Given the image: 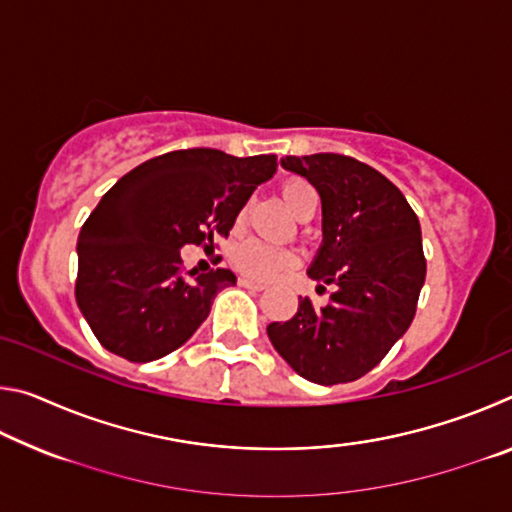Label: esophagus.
<instances>
[{
    "instance_id": "obj_1",
    "label": "esophagus",
    "mask_w": 512,
    "mask_h": 512,
    "mask_svg": "<svg viewBox=\"0 0 512 512\" xmlns=\"http://www.w3.org/2000/svg\"><path fill=\"white\" fill-rule=\"evenodd\" d=\"M239 287H246V289H255V291H264L266 284L264 282H257L253 277H239Z\"/></svg>"
}]
</instances>
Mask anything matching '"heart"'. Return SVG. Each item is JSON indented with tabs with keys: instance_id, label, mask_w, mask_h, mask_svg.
Returning a JSON list of instances; mask_svg holds the SVG:
<instances>
[{
	"instance_id": "obj_1",
	"label": "heart",
	"mask_w": 512,
	"mask_h": 512,
	"mask_svg": "<svg viewBox=\"0 0 512 512\" xmlns=\"http://www.w3.org/2000/svg\"><path fill=\"white\" fill-rule=\"evenodd\" d=\"M282 196L293 212H300L302 205L307 201L318 203L316 189L311 187L307 180L302 178H291L282 187ZM232 262L248 275L257 277V280H273V277L287 271L293 264H296V255L287 248H277L271 244H264V241H246L235 248L232 253Z\"/></svg>"
}]
</instances>
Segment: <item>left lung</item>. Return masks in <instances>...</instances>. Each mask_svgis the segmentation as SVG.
<instances>
[{"mask_svg":"<svg viewBox=\"0 0 512 512\" xmlns=\"http://www.w3.org/2000/svg\"><path fill=\"white\" fill-rule=\"evenodd\" d=\"M282 167L316 187L323 246L309 266L325 307L302 298L296 316L266 327L289 366L314 384H348L386 357L409 329L427 275L420 221L404 194L350 155H287Z\"/></svg>","mask_w":512,"mask_h":512,"instance_id":"obj_1","label":"left lung"}]
</instances>
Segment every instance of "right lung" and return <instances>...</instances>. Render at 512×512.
<instances>
[{
    "instance_id": "obj_1",
    "label": "right lung",
    "mask_w": 512,
    "mask_h": 512,
    "mask_svg": "<svg viewBox=\"0 0 512 512\" xmlns=\"http://www.w3.org/2000/svg\"><path fill=\"white\" fill-rule=\"evenodd\" d=\"M277 169L275 155L216 149L158 155L112 185L83 223L76 302L108 352L146 363L180 348L237 284L228 268L183 273L180 248L228 237L241 207Z\"/></svg>"
}]
</instances>
